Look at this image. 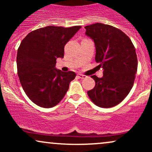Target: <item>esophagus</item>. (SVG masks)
<instances>
[{
    "label": "esophagus",
    "mask_w": 152,
    "mask_h": 152,
    "mask_svg": "<svg viewBox=\"0 0 152 152\" xmlns=\"http://www.w3.org/2000/svg\"><path fill=\"white\" fill-rule=\"evenodd\" d=\"M78 77H79L80 78H81V79H83V78H86L87 77L86 76H85V75H83L81 74H78Z\"/></svg>",
    "instance_id": "esophagus-1"
}]
</instances>
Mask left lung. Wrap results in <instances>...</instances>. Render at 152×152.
I'll list each match as a JSON object with an SVG mask.
<instances>
[{
    "mask_svg": "<svg viewBox=\"0 0 152 152\" xmlns=\"http://www.w3.org/2000/svg\"><path fill=\"white\" fill-rule=\"evenodd\" d=\"M85 28L95 44L96 62L103 70L102 78L91 76L96 85L87 94L99 107H113L133 86L138 64L135 48L124 33L111 26L97 23Z\"/></svg>",
    "mask_w": 152,
    "mask_h": 152,
    "instance_id": "obj_1",
    "label": "left lung"
}]
</instances>
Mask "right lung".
Returning a JSON list of instances; mask_svg holds the SVG:
<instances>
[{
    "instance_id": "1",
    "label": "right lung",
    "mask_w": 152,
    "mask_h": 152,
    "mask_svg": "<svg viewBox=\"0 0 152 152\" xmlns=\"http://www.w3.org/2000/svg\"><path fill=\"white\" fill-rule=\"evenodd\" d=\"M81 26H46L29 33L17 53L18 75L24 91L36 105L51 108L58 104L76 77L74 71L56 68L64 58V46Z\"/></svg>"
}]
</instances>
